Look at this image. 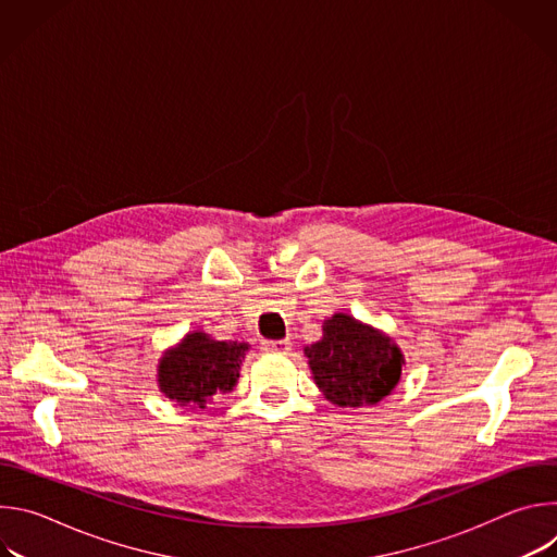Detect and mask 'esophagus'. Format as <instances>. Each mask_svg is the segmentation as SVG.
<instances>
[{
  "label": "esophagus",
  "mask_w": 557,
  "mask_h": 557,
  "mask_svg": "<svg viewBox=\"0 0 557 557\" xmlns=\"http://www.w3.org/2000/svg\"><path fill=\"white\" fill-rule=\"evenodd\" d=\"M264 350H271V352H288V350H290V342H286V339L264 342Z\"/></svg>",
  "instance_id": "34e87169"
}]
</instances>
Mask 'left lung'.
<instances>
[{
  "label": "left lung",
  "mask_w": 557,
  "mask_h": 557,
  "mask_svg": "<svg viewBox=\"0 0 557 557\" xmlns=\"http://www.w3.org/2000/svg\"><path fill=\"white\" fill-rule=\"evenodd\" d=\"M306 357L326 399L361 408L374 406L399 383L404 355L389 337L337 312L324 324V339L306 348Z\"/></svg>",
  "instance_id": "left-lung-1"
}]
</instances>
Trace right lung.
<instances>
[{
  "mask_svg": "<svg viewBox=\"0 0 557 557\" xmlns=\"http://www.w3.org/2000/svg\"><path fill=\"white\" fill-rule=\"evenodd\" d=\"M245 350H249L247 344L213 342L205 333H191L161 359L158 385L181 406L205 408L213 394L235 385Z\"/></svg>",
  "mask_w": 557,
  "mask_h": 557,
  "instance_id": "add662e5",
  "label": "right lung"
}]
</instances>
